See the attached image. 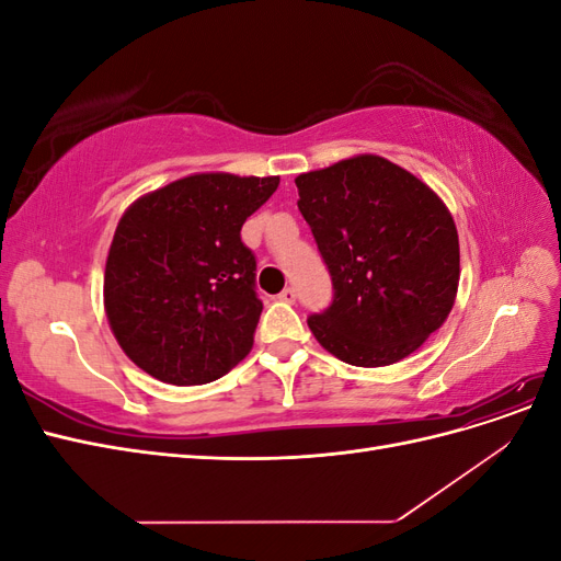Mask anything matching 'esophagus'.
<instances>
[{
  "mask_svg": "<svg viewBox=\"0 0 561 561\" xmlns=\"http://www.w3.org/2000/svg\"><path fill=\"white\" fill-rule=\"evenodd\" d=\"M278 299H280V301H285V304H293V301L297 299V295H295L293 287H285V290L278 295Z\"/></svg>",
  "mask_w": 561,
  "mask_h": 561,
  "instance_id": "34e87169",
  "label": "esophagus"
}]
</instances>
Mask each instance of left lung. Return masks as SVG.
<instances>
[{"instance_id": "obj_1", "label": "left lung", "mask_w": 561, "mask_h": 561, "mask_svg": "<svg viewBox=\"0 0 561 561\" xmlns=\"http://www.w3.org/2000/svg\"><path fill=\"white\" fill-rule=\"evenodd\" d=\"M295 184L334 290L307 320L318 344L355 367L407 358L454 307L461 268L451 213L428 184L375 154Z\"/></svg>"}]
</instances>
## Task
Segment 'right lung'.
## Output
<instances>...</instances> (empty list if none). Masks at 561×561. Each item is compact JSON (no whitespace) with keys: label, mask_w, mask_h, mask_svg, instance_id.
I'll list each match as a JSON object with an SVG mask.
<instances>
[{"label":"right lung","mask_w":561,"mask_h":561,"mask_svg":"<svg viewBox=\"0 0 561 561\" xmlns=\"http://www.w3.org/2000/svg\"><path fill=\"white\" fill-rule=\"evenodd\" d=\"M278 182L198 173L138 198L118 219L105 311L118 346L147 375L198 386L250 353L262 301L241 227Z\"/></svg>","instance_id":"1"}]
</instances>
